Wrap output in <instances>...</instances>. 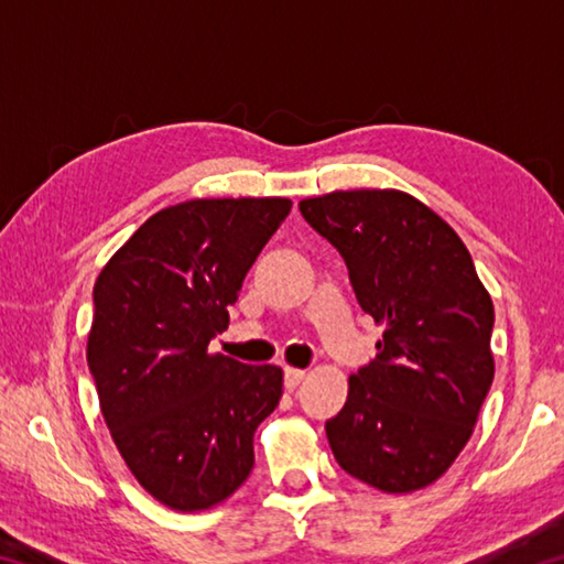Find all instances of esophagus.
I'll return each mask as SVG.
<instances>
[{"label": "esophagus", "instance_id": "34e87169", "mask_svg": "<svg viewBox=\"0 0 564 564\" xmlns=\"http://www.w3.org/2000/svg\"><path fill=\"white\" fill-rule=\"evenodd\" d=\"M303 378H305V370H301V368H285V388H289V390L299 388L303 383Z\"/></svg>", "mask_w": 564, "mask_h": 564}]
</instances>
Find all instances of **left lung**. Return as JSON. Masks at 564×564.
I'll return each instance as SVG.
<instances>
[{"label": "left lung", "mask_w": 564, "mask_h": 564, "mask_svg": "<svg viewBox=\"0 0 564 564\" xmlns=\"http://www.w3.org/2000/svg\"><path fill=\"white\" fill-rule=\"evenodd\" d=\"M299 208L338 248L360 308L386 328L326 423L330 451L376 490L427 488L470 441L492 386L490 293L460 236L405 191H333Z\"/></svg>", "instance_id": "1"}]
</instances>
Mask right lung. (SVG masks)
<instances>
[{
    "instance_id": "add662e5",
    "label": "right lung",
    "mask_w": 564,
    "mask_h": 564,
    "mask_svg": "<svg viewBox=\"0 0 564 564\" xmlns=\"http://www.w3.org/2000/svg\"><path fill=\"white\" fill-rule=\"evenodd\" d=\"M291 198H194L161 208L94 283L87 362L111 441L151 498L202 512L253 470V433L283 395L279 366L208 343Z\"/></svg>"
}]
</instances>
